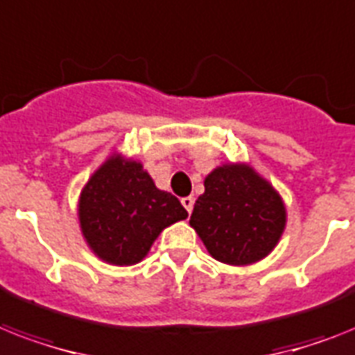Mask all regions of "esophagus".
Here are the masks:
<instances>
[{"label": "esophagus", "instance_id": "obj_1", "mask_svg": "<svg viewBox=\"0 0 355 355\" xmlns=\"http://www.w3.org/2000/svg\"><path fill=\"white\" fill-rule=\"evenodd\" d=\"M193 204H195V198H193V197H184V198H182V206L186 207V211H187V213H191Z\"/></svg>", "mask_w": 355, "mask_h": 355}]
</instances>
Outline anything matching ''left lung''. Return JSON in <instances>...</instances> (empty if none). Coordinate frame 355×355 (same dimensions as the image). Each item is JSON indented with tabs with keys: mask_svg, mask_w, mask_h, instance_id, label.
Listing matches in <instances>:
<instances>
[{
	"mask_svg": "<svg viewBox=\"0 0 355 355\" xmlns=\"http://www.w3.org/2000/svg\"><path fill=\"white\" fill-rule=\"evenodd\" d=\"M206 191L189 224L217 261L244 266L261 261L281 239L284 204L275 189L248 166H223L204 180Z\"/></svg>",
	"mask_w": 355,
	"mask_h": 355,
	"instance_id": "obj_1",
	"label": "left lung"
}]
</instances>
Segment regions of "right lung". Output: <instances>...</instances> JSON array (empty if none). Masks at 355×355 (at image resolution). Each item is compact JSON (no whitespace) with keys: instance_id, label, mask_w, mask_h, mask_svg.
<instances>
[{"instance_id":"right-lung-1","label":"right lung","mask_w":355,"mask_h":355,"mask_svg":"<svg viewBox=\"0 0 355 355\" xmlns=\"http://www.w3.org/2000/svg\"><path fill=\"white\" fill-rule=\"evenodd\" d=\"M78 215L98 257L129 266L142 261L164 227L184 220L187 211L175 195L155 186L142 164L111 157L83 187Z\"/></svg>"}]
</instances>
